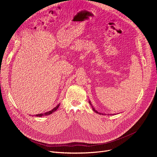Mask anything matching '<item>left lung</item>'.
<instances>
[{"mask_svg":"<svg viewBox=\"0 0 157 157\" xmlns=\"http://www.w3.org/2000/svg\"><path fill=\"white\" fill-rule=\"evenodd\" d=\"M89 103L90 104V105L92 106V108H93V110L95 112V113H98V114H101V113H98V111H97V110H96V109H95L93 107V106L92 105V104H91V101H89ZM113 115H114V114H113Z\"/></svg>","mask_w":157,"mask_h":157,"instance_id":"8db88e82","label":"left lung"}]
</instances>
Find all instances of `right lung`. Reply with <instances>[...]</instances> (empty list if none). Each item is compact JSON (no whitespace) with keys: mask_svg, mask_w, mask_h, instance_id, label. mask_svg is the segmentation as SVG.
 I'll list each match as a JSON object with an SVG mask.
<instances>
[{"mask_svg":"<svg viewBox=\"0 0 157 157\" xmlns=\"http://www.w3.org/2000/svg\"><path fill=\"white\" fill-rule=\"evenodd\" d=\"M59 105H60V104H59L58 105H57L54 109H53L52 110H51L50 111H48V112H47V113H43V114H36V117H42V116H48V115H50V114H52V113H53L54 112H55L57 109H58V108L59 107Z\"/></svg>","mask_w":157,"mask_h":157,"instance_id":"obj_1","label":"right lung"}]
</instances>
